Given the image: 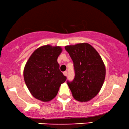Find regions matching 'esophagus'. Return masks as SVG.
Returning <instances> with one entry per match:
<instances>
[{
	"label": "esophagus",
	"mask_w": 129,
	"mask_h": 129,
	"mask_svg": "<svg viewBox=\"0 0 129 129\" xmlns=\"http://www.w3.org/2000/svg\"><path fill=\"white\" fill-rule=\"evenodd\" d=\"M63 74L64 75V76H67V72H66H66H63Z\"/></svg>",
	"instance_id": "1"
}]
</instances>
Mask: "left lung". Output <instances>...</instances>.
<instances>
[{"label": "left lung", "mask_w": 129, "mask_h": 129, "mask_svg": "<svg viewBox=\"0 0 129 129\" xmlns=\"http://www.w3.org/2000/svg\"><path fill=\"white\" fill-rule=\"evenodd\" d=\"M73 62L75 76L67 84L75 100H91L97 95L106 77V67L98 51L87 43L65 47Z\"/></svg>", "instance_id": "left-lung-1"}]
</instances>
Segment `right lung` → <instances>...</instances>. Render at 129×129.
Masks as SVG:
<instances>
[{
	"label": "right lung",
	"mask_w": 129,
	"mask_h": 129,
	"mask_svg": "<svg viewBox=\"0 0 129 129\" xmlns=\"http://www.w3.org/2000/svg\"><path fill=\"white\" fill-rule=\"evenodd\" d=\"M59 46H42L33 53L23 70V78L31 94L37 100L48 102L57 95L67 78L59 70Z\"/></svg>",
	"instance_id": "1"
}]
</instances>
